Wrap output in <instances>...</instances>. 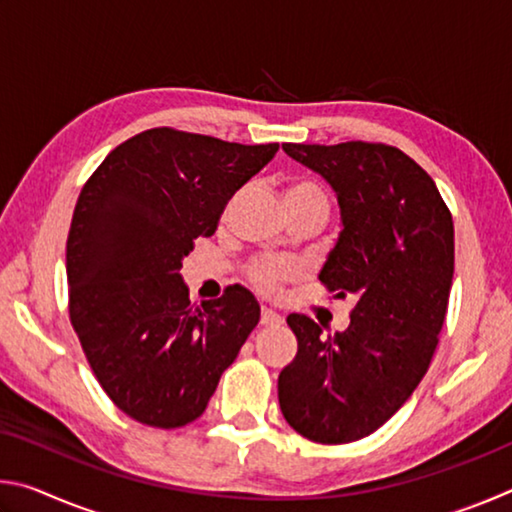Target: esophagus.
Listing matches in <instances>:
<instances>
[{
	"mask_svg": "<svg viewBox=\"0 0 512 512\" xmlns=\"http://www.w3.org/2000/svg\"><path fill=\"white\" fill-rule=\"evenodd\" d=\"M282 316L277 314V311H273V309H268V307H264L262 309V318H259V323L262 325H282Z\"/></svg>",
	"mask_w": 512,
	"mask_h": 512,
	"instance_id": "1",
	"label": "esophagus"
}]
</instances>
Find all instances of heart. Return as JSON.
Instances as JSON below:
<instances>
[{"instance_id": "1", "label": "heart", "mask_w": 512, "mask_h": 512, "mask_svg": "<svg viewBox=\"0 0 512 512\" xmlns=\"http://www.w3.org/2000/svg\"><path fill=\"white\" fill-rule=\"evenodd\" d=\"M241 194H244V192H239L235 198H232L228 210L239 201ZM302 203L323 205L327 210V198L316 185L293 183V185L284 189V207H287V205H302ZM293 275H296V266L289 264V262H282V259H268V262L255 264L253 268H250V280H253L255 287L259 291H264V293H277L282 289V284L289 282Z\"/></svg>"}]
</instances>
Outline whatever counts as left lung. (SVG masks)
Masks as SVG:
<instances>
[{"mask_svg": "<svg viewBox=\"0 0 512 512\" xmlns=\"http://www.w3.org/2000/svg\"><path fill=\"white\" fill-rule=\"evenodd\" d=\"M282 149L334 189L341 232L318 280L357 305L334 336L305 314L287 318L298 354L277 397L300 436L352 443L391 420L429 368L452 289L454 221L429 173L395 146Z\"/></svg>", "mask_w": 512, "mask_h": 512, "instance_id": "obj_1", "label": "left lung"}]
</instances>
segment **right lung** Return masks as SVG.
Wrapping results in <instances>:
<instances>
[{
  "label": "right lung",
  "mask_w": 512,
  "mask_h": 512,
  "mask_svg": "<svg viewBox=\"0 0 512 512\" xmlns=\"http://www.w3.org/2000/svg\"><path fill=\"white\" fill-rule=\"evenodd\" d=\"M277 149L151 128L85 183L67 237L69 318L94 377L133 420L194 422L259 323L244 287L192 305L180 266Z\"/></svg>",
  "instance_id": "add662e5"
}]
</instances>
